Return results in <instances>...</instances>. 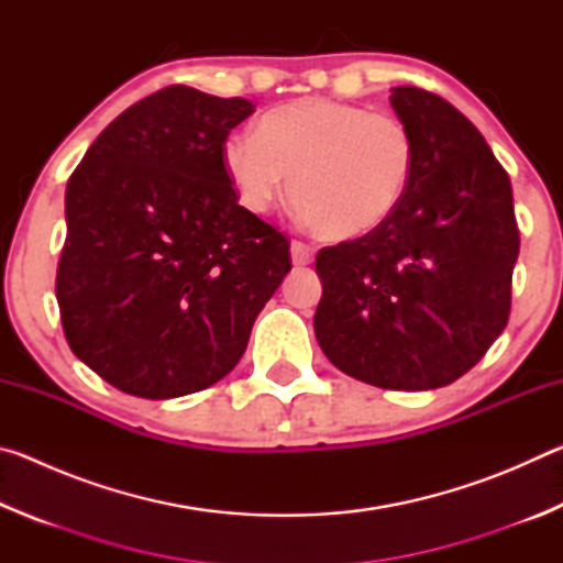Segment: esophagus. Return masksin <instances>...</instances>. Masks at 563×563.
<instances>
[{"instance_id": "obj_1", "label": "esophagus", "mask_w": 563, "mask_h": 563, "mask_svg": "<svg viewBox=\"0 0 563 563\" xmlns=\"http://www.w3.org/2000/svg\"><path fill=\"white\" fill-rule=\"evenodd\" d=\"M290 255H292V265H308L312 263V258H316V247L302 243V241H292L290 243Z\"/></svg>"}]
</instances>
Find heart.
Returning a JSON list of instances; mask_svg holds the SVG:
<instances>
[{"mask_svg":"<svg viewBox=\"0 0 563 563\" xmlns=\"http://www.w3.org/2000/svg\"><path fill=\"white\" fill-rule=\"evenodd\" d=\"M417 161L415 136L393 113L322 97L265 111L255 136L233 133L223 164L253 213L290 201L312 233L357 241L383 228L405 201Z\"/></svg>","mask_w":563,"mask_h":563,"instance_id":"b5f03b06","label":"heart"}]
</instances>
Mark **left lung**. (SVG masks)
Masks as SVG:
<instances>
[{
    "instance_id": "left-lung-1",
    "label": "left lung",
    "mask_w": 563,
    "mask_h": 563,
    "mask_svg": "<svg viewBox=\"0 0 563 563\" xmlns=\"http://www.w3.org/2000/svg\"><path fill=\"white\" fill-rule=\"evenodd\" d=\"M412 131V184L393 218L322 247L316 335L342 373L383 389L460 379L507 328L519 228L507 170L450 101L395 87Z\"/></svg>"
}]
</instances>
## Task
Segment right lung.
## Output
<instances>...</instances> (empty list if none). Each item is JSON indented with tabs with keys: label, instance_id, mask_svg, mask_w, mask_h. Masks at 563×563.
Here are the masks:
<instances>
[{
	"label": "right lung",
	"instance_id": "obj_1",
	"mask_svg": "<svg viewBox=\"0 0 563 563\" xmlns=\"http://www.w3.org/2000/svg\"><path fill=\"white\" fill-rule=\"evenodd\" d=\"M255 107L174 84L113 119L66 184L56 300L69 347L121 393H198L243 357L290 265L238 206L228 133Z\"/></svg>",
	"mask_w": 563,
	"mask_h": 563
}]
</instances>
